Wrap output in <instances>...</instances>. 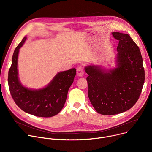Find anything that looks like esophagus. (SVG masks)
<instances>
[{
  "label": "esophagus",
  "instance_id": "obj_1",
  "mask_svg": "<svg viewBox=\"0 0 152 152\" xmlns=\"http://www.w3.org/2000/svg\"><path fill=\"white\" fill-rule=\"evenodd\" d=\"M83 73H84V71H83V69L82 67L79 66V67H77V70H76V73H77V76H83Z\"/></svg>",
  "mask_w": 152,
  "mask_h": 152
}]
</instances>
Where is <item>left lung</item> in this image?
Masks as SVG:
<instances>
[{
	"mask_svg": "<svg viewBox=\"0 0 152 152\" xmlns=\"http://www.w3.org/2000/svg\"><path fill=\"white\" fill-rule=\"evenodd\" d=\"M117 39L118 67L106 72L96 66L86 67L88 97L96 111L110 115L129 110L138 101L145 80L138 46L128 34L112 33Z\"/></svg>",
	"mask_w": 152,
	"mask_h": 152,
	"instance_id": "left-lung-1",
	"label": "left lung"
}]
</instances>
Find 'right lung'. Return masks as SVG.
<instances>
[{
	"instance_id": "1",
	"label": "right lung",
	"mask_w": 152,
	"mask_h": 152,
	"mask_svg": "<svg viewBox=\"0 0 152 152\" xmlns=\"http://www.w3.org/2000/svg\"><path fill=\"white\" fill-rule=\"evenodd\" d=\"M24 37L15 48L8 72V85L11 95L21 110L40 117H51L58 114L66 102L69 88L73 82L76 70L72 69L58 73L46 88L39 90L28 89L18 80L17 58Z\"/></svg>"
}]
</instances>
